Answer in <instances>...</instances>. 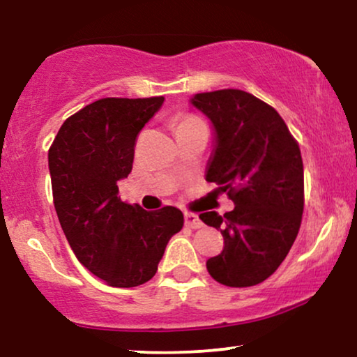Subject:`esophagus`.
Listing matches in <instances>:
<instances>
[{"label":"esophagus","mask_w":357,"mask_h":357,"mask_svg":"<svg viewBox=\"0 0 357 357\" xmlns=\"http://www.w3.org/2000/svg\"><path fill=\"white\" fill-rule=\"evenodd\" d=\"M184 223H186V227L189 228H201L204 225L201 218H199L196 213H191V212L184 213Z\"/></svg>","instance_id":"1"}]
</instances>
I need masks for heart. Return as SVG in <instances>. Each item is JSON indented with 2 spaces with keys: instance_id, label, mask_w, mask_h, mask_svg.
Segmentation results:
<instances>
[{
  "instance_id": "heart-1",
  "label": "heart",
  "mask_w": 357,
  "mask_h": 357,
  "mask_svg": "<svg viewBox=\"0 0 357 357\" xmlns=\"http://www.w3.org/2000/svg\"><path fill=\"white\" fill-rule=\"evenodd\" d=\"M197 119L196 117H184L183 121H181V123H179V126H184V123H189V122H196Z\"/></svg>"
}]
</instances>
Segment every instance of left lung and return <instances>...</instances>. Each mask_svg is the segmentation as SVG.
Returning <instances> with one entry per match:
<instances>
[{"label": "left lung", "mask_w": 357, "mask_h": 357, "mask_svg": "<svg viewBox=\"0 0 357 357\" xmlns=\"http://www.w3.org/2000/svg\"><path fill=\"white\" fill-rule=\"evenodd\" d=\"M191 104L213 130L206 181L235 204L223 215H199L225 241L222 253L207 259V271L223 286H256L281 266L301 228V149L278 111L241 89L194 94Z\"/></svg>", "instance_id": "left-lung-1"}]
</instances>
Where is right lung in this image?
<instances>
[{"instance_id":"right-lung-1","label":"right lung","mask_w":357,"mask_h":357,"mask_svg":"<svg viewBox=\"0 0 357 357\" xmlns=\"http://www.w3.org/2000/svg\"><path fill=\"white\" fill-rule=\"evenodd\" d=\"M165 98H104L66 119L49 150L54 204L76 258L112 287L153 278L183 212L122 202L117 183L134 163L139 132Z\"/></svg>"}]
</instances>
